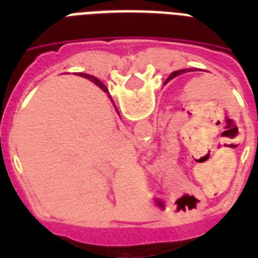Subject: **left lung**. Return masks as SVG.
I'll return each instance as SVG.
<instances>
[{"instance_id":"left-lung-1","label":"left lung","mask_w":258,"mask_h":258,"mask_svg":"<svg viewBox=\"0 0 258 258\" xmlns=\"http://www.w3.org/2000/svg\"><path fill=\"white\" fill-rule=\"evenodd\" d=\"M182 72H184V70H177V72H173V73L170 74V77H168V80H171V79H174V77H177V76H178L179 73H182Z\"/></svg>"}]
</instances>
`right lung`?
<instances>
[{
    "label": "right lung",
    "instance_id": "right-lung-1",
    "mask_svg": "<svg viewBox=\"0 0 258 258\" xmlns=\"http://www.w3.org/2000/svg\"><path fill=\"white\" fill-rule=\"evenodd\" d=\"M84 77H85V79L91 80V81H94V83H95L96 85H99V87H101L102 90L105 91V92H106V91H107V90H106V87H105V85L102 84V83H101V81H99V80L95 79V77H94V76H90V74H84Z\"/></svg>",
    "mask_w": 258,
    "mask_h": 258
}]
</instances>
